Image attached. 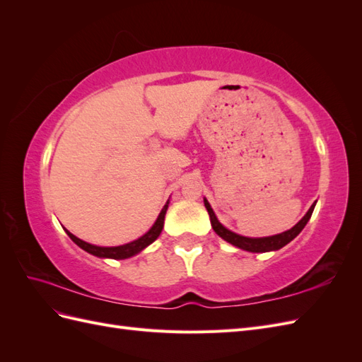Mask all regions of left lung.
<instances>
[{"instance_id": "1", "label": "left lung", "mask_w": 362, "mask_h": 362, "mask_svg": "<svg viewBox=\"0 0 362 362\" xmlns=\"http://www.w3.org/2000/svg\"><path fill=\"white\" fill-rule=\"evenodd\" d=\"M204 204H205V208L208 214H210V221H211V226L216 231V234L218 237H222L223 240H226L228 243H231L240 249H245V250H249V252H269V250H278L281 247L286 246L287 243H290L291 240L298 235L302 229L305 228V225L308 223L310 217L314 211V206H315V202L311 205V208L308 210V213H306L300 221L296 223L291 229H288V231L282 233V234H278V235H272V237H264V238H249V237H243V235H238L233 231H229V229H226L221 222L217 221V217L213 211V208L210 206V204H208L206 199H204Z\"/></svg>"}]
</instances>
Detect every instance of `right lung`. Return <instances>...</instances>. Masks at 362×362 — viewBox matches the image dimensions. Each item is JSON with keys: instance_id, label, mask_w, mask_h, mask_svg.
Returning <instances> with one entry per match:
<instances>
[{"instance_id": "obj_1", "label": "right lung", "mask_w": 362, "mask_h": 362, "mask_svg": "<svg viewBox=\"0 0 362 362\" xmlns=\"http://www.w3.org/2000/svg\"><path fill=\"white\" fill-rule=\"evenodd\" d=\"M166 210H168V204L164 205V208L161 210L158 218L156 221V223L152 225V228L149 231L141 235L140 238L134 240V242H131L128 245H122V246H115V247H101V246H95L90 243H86L83 240L76 238L74 234H71L68 229L66 233L68 235L72 238V242L78 245L81 249H84L86 252H89V254L95 255V257H100V258H113V259H124L128 257H133L136 254H139L140 250H144L146 246H149L152 242H156L157 237L160 235L163 225H164V216H166Z\"/></svg>"}]
</instances>
